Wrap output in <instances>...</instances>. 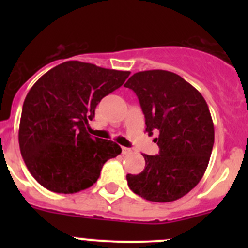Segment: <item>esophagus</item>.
Returning <instances> with one entry per match:
<instances>
[{"label": "esophagus", "instance_id": "obj_1", "mask_svg": "<svg viewBox=\"0 0 248 248\" xmlns=\"http://www.w3.org/2000/svg\"><path fill=\"white\" fill-rule=\"evenodd\" d=\"M122 154H124V155H129V154H132V149H129V147L122 146Z\"/></svg>", "mask_w": 248, "mask_h": 248}]
</instances>
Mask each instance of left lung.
<instances>
[{
  "label": "left lung",
  "mask_w": 248,
  "mask_h": 248,
  "mask_svg": "<svg viewBox=\"0 0 248 248\" xmlns=\"http://www.w3.org/2000/svg\"><path fill=\"white\" fill-rule=\"evenodd\" d=\"M138 96L145 131L159 146V155L145 158L140 174L127 175L136 194L150 202H168L194 188L209 164L215 129L201 92L172 72L152 69L133 74L124 84Z\"/></svg>",
  "instance_id": "left-lung-1"
}]
</instances>
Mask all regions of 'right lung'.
Wrapping results in <instances>:
<instances>
[{"mask_svg":"<svg viewBox=\"0 0 248 248\" xmlns=\"http://www.w3.org/2000/svg\"><path fill=\"white\" fill-rule=\"evenodd\" d=\"M129 74L67 61L31 87L22 106L19 146L27 169L44 188L63 194L89 188L103 164L121 154L116 142L92 138L87 124L101 99Z\"/></svg>","mask_w":248,"mask_h":248,"instance_id":"obj_1","label":"right lung"}]
</instances>
